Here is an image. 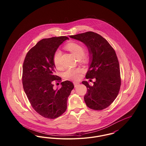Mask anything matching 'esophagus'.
<instances>
[{
    "mask_svg": "<svg viewBox=\"0 0 146 146\" xmlns=\"http://www.w3.org/2000/svg\"><path fill=\"white\" fill-rule=\"evenodd\" d=\"M73 84H74V86H75V87H76V86H78V85H79V82H76V81H74V82H73Z\"/></svg>",
    "mask_w": 146,
    "mask_h": 146,
    "instance_id": "1",
    "label": "esophagus"
}]
</instances>
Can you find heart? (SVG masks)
Here are the masks:
<instances>
[{
    "label": "heart",
    "mask_w": 146,
    "mask_h": 146,
    "mask_svg": "<svg viewBox=\"0 0 146 146\" xmlns=\"http://www.w3.org/2000/svg\"><path fill=\"white\" fill-rule=\"evenodd\" d=\"M66 48L67 50L70 51L74 55L78 58H82L83 60L86 59V57L84 56V49L83 46L80 44L76 42H70L66 44ZM61 51L59 49L56 51L54 55L53 61L56 67L57 68H60L62 67L61 63ZM80 70L79 68H68L65 71L64 75L66 78L76 80L78 79L80 77Z\"/></svg>",
    "instance_id": "1"
}]
</instances>
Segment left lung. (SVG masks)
<instances>
[{
  "label": "left lung",
  "instance_id": "8db88e82",
  "mask_svg": "<svg viewBox=\"0 0 146 146\" xmlns=\"http://www.w3.org/2000/svg\"><path fill=\"white\" fill-rule=\"evenodd\" d=\"M70 37L87 46L89 67L86 78L96 79L92 86L86 81L82 82L87 88L84 97L85 104L94 110L106 108L117 97L121 85L119 63L114 50L104 38L93 32Z\"/></svg>",
  "mask_w": 146,
  "mask_h": 146
}]
</instances>
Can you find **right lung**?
I'll list each match as a JSON object with an SVG mask.
<instances>
[{"label": "right lung", "instance_id": "obj_1", "mask_svg": "<svg viewBox=\"0 0 146 146\" xmlns=\"http://www.w3.org/2000/svg\"><path fill=\"white\" fill-rule=\"evenodd\" d=\"M67 39L69 38L65 36L42 39L29 50L23 64L24 91L33 109L45 118L55 119L66 111L68 97L74 88L68 80L61 82L59 89L53 88L54 80H61L55 75L53 57Z\"/></svg>", "mask_w": 146, "mask_h": 146}]
</instances>
